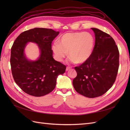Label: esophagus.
<instances>
[{
    "instance_id": "obj_1",
    "label": "esophagus",
    "mask_w": 130,
    "mask_h": 130,
    "mask_svg": "<svg viewBox=\"0 0 130 130\" xmlns=\"http://www.w3.org/2000/svg\"><path fill=\"white\" fill-rule=\"evenodd\" d=\"M70 69H71V67H67L66 68V70L67 72V71H68V70H69Z\"/></svg>"
}]
</instances>
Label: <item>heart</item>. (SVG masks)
<instances>
[{
	"instance_id": "heart-1",
	"label": "heart",
	"mask_w": 130,
	"mask_h": 130,
	"mask_svg": "<svg viewBox=\"0 0 130 130\" xmlns=\"http://www.w3.org/2000/svg\"><path fill=\"white\" fill-rule=\"evenodd\" d=\"M94 43V38L89 32L67 33L62 35L58 41L54 43L52 50L59 62H62L68 54L70 62L81 64L91 56Z\"/></svg>"
}]
</instances>
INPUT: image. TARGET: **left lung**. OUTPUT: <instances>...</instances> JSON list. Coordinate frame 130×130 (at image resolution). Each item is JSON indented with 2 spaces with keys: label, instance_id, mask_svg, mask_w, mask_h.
<instances>
[{
  "label": "left lung",
  "instance_id": "8db88e82",
  "mask_svg": "<svg viewBox=\"0 0 130 130\" xmlns=\"http://www.w3.org/2000/svg\"><path fill=\"white\" fill-rule=\"evenodd\" d=\"M95 34L93 52L88 60L75 67L77 76L73 85L76 91L89 98L103 95L115 83L119 68V53L113 38L101 30Z\"/></svg>",
  "mask_w": 130,
  "mask_h": 130
}]
</instances>
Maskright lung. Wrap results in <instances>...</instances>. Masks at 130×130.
I'll list each match as a JSON object with an SVG mask.
<instances>
[{
  "instance_id": "right-lung-1",
  "label": "right lung",
  "mask_w": 130,
  "mask_h": 130,
  "mask_svg": "<svg viewBox=\"0 0 130 130\" xmlns=\"http://www.w3.org/2000/svg\"><path fill=\"white\" fill-rule=\"evenodd\" d=\"M59 31L35 27L24 31L15 39L11 52L10 64L14 80L27 94L42 96L55 88L59 75L64 74L66 66L53 57L52 43ZM35 42L40 50L36 60H29L25 54L27 43Z\"/></svg>"
}]
</instances>
